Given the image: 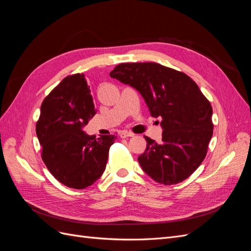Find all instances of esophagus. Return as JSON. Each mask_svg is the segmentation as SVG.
<instances>
[{"instance_id":"esophagus-1","label":"esophagus","mask_w":251,"mask_h":251,"mask_svg":"<svg viewBox=\"0 0 251 251\" xmlns=\"http://www.w3.org/2000/svg\"><path fill=\"white\" fill-rule=\"evenodd\" d=\"M119 136L121 138H126V137H132V136H134V134L131 133V132H128V131H121L119 133Z\"/></svg>"}]
</instances>
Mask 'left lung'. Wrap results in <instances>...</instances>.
<instances>
[{"mask_svg": "<svg viewBox=\"0 0 251 251\" xmlns=\"http://www.w3.org/2000/svg\"><path fill=\"white\" fill-rule=\"evenodd\" d=\"M110 76L136 89L151 116L162 118V142L144 136L141 169L158 183L172 185L199 168L211 139L212 108L186 74L156 63L120 64Z\"/></svg>", "mask_w": 251, "mask_h": 251, "instance_id": "8db88e82", "label": "left lung"}]
</instances>
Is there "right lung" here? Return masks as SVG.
Instances as JSON below:
<instances>
[{"instance_id":"right-lung-1","label":"right lung","mask_w":251,"mask_h":251,"mask_svg":"<svg viewBox=\"0 0 251 251\" xmlns=\"http://www.w3.org/2000/svg\"><path fill=\"white\" fill-rule=\"evenodd\" d=\"M96 114L83 74L65 77L45 98L36 135L49 172L64 185L82 189L100 179L117 136H90L82 128Z\"/></svg>"}]
</instances>
